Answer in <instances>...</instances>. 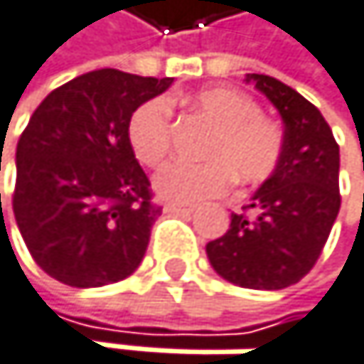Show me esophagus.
<instances>
[{
  "label": "esophagus",
  "instance_id": "34e87169",
  "mask_svg": "<svg viewBox=\"0 0 364 364\" xmlns=\"http://www.w3.org/2000/svg\"><path fill=\"white\" fill-rule=\"evenodd\" d=\"M165 213H192L194 205H188V203H176V201H167L165 205Z\"/></svg>",
  "mask_w": 364,
  "mask_h": 364
}]
</instances>
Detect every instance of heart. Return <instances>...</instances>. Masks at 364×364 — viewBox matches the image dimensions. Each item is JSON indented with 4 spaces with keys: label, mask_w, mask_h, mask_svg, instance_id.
<instances>
[{
    "label": "heart",
    "mask_w": 364,
    "mask_h": 364,
    "mask_svg": "<svg viewBox=\"0 0 364 364\" xmlns=\"http://www.w3.org/2000/svg\"><path fill=\"white\" fill-rule=\"evenodd\" d=\"M188 105L213 122L201 156L203 161H174L154 176L163 199L194 203L226 192L232 178L242 186H262L284 159V129L259 112L248 93L232 87H210L192 93ZM172 107L167 98L138 105L127 120V143L138 163L156 167L170 149Z\"/></svg>",
    "instance_id": "heart-1"
}]
</instances>
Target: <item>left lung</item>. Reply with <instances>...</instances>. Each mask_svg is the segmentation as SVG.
Segmentation results:
<instances>
[{
	"instance_id": "1",
	"label": "left lung",
	"mask_w": 364,
	"mask_h": 364,
	"mask_svg": "<svg viewBox=\"0 0 364 364\" xmlns=\"http://www.w3.org/2000/svg\"><path fill=\"white\" fill-rule=\"evenodd\" d=\"M250 80L284 120V159L205 252L215 271L232 284L277 291L300 282L329 239L340 210V149L316 105L277 77L252 73Z\"/></svg>"
}]
</instances>
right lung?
I'll return each instance as SVG.
<instances>
[{
	"label": "right lung",
	"instance_id": "1",
	"mask_svg": "<svg viewBox=\"0 0 364 364\" xmlns=\"http://www.w3.org/2000/svg\"><path fill=\"white\" fill-rule=\"evenodd\" d=\"M170 85L89 71L50 91L21 132L13 213L35 264L62 284H114L143 262L161 205L127 143V120Z\"/></svg>",
	"mask_w": 364,
	"mask_h": 364
}]
</instances>
